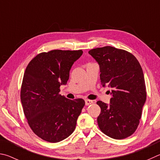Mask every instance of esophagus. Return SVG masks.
Masks as SVG:
<instances>
[{
	"instance_id": "esophagus-1",
	"label": "esophagus",
	"mask_w": 160,
	"mask_h": 160,
	"mask_svg": "<svg viewBox=\"0 0 160 160\" xmlns=\"http://www.w3.org/2000/svg\"><path fill=\"white\" fill-rule=\"evenodd\" d=\"M93 102V100H85V103H86V105H89L92 104V103Z\"/></svg>"
}]
</instances>
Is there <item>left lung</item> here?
I'll use <instances>...</instances> for the list:
<instances>
[{"label":"left lung","instance_id":"obj_1","mask_svg":"<svg viewBox=\"0 0 160 160\" xmlns=\"http://www.w3.org/2000/svg\"><path fill=\"white\" fill-rule=\"evenodd\" d=\"M100 66L102 86L112 95L110 104L98 101L101 108L97 121L105 135L124 139L135 132L146 100V88L141 64L135 56L112 46L89 50Z\"/></svg>","mask_w":160,"mask_h":160}]
</instances>
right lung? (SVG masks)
Returning <instances> with one entry per match:
<instances>
[{
    "label": "right lung",
    "instance_id": "right-lung-1",
    "mask_svg": "<svg viewBox=\"0 0 160 160\" xmlns=\"http://www.w3.org/2000/svg\"><path fill=\"white\" fill-rule=\"evenodd\" d=\"M82 50H53L33 58L24 74L20 98L24 115L33 132L50 142L67 138L76 128L85 105L82 98L69 100L60 93L72 64Z\"/></svg>",
    "mask_w": 160,
    "mask_h": 160
}]
</instances>
